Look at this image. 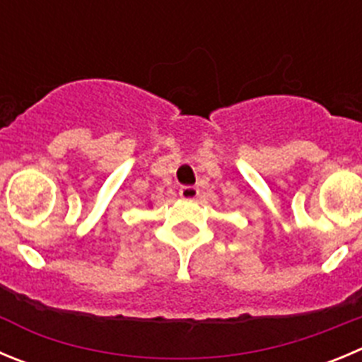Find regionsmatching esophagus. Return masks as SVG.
I'll use <instances>...</instances> for the list:
<instances>
[{
  "mask_svg": "<svg viewBox=\"0 0 362 362\" xmlns=\"http://www.w3.org/2000/svg\"><path fill=\"white\" fill-rule=\"evenodd\" d=\"M179 195H181V199L192 201V199H195L199 195V188L197 187H183L181 190H179Z\"/></svg>",
  "mask_w": 362,
  "mask_h": 362,
  "instance_id": "esophagus-1",
  "label": "esophagus"
}]
</instances>
